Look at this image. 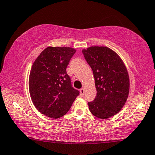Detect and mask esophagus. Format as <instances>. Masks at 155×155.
<instances>
[{
  "mask_svg": "<svg viewBox=\"0 0 155 155\" xmlns=\"http://www.w3.org/2000/svg\"><path fill=\"white\" fill-rule=\"evenodd\" d=\"M84 94H85V89H84L83 88H81L80 89V95H81V96H83Z\"/></svg>",
  "mask_w": 155,
  "mask_h": 155,
  "instance_id": "34e87169",
  "label": "esophagus"
}]
</instances>
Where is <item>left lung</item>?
Returning <instances> with one entry per match:
<instances>
[{"instance_id":"obj_1","label":"left lung","mask_w":155,"mask_h":155,"mask_svg":"<svg viewBox=\"0 0 155 155\" xmlns=\"http://www.w3.org/2000/svg\"><path fill=\"white\" fill-rule=\"evenodd\" d=\"M95 78L97 95L88 102L90 112L102 119L114 116L125 105L129 91V78L124 63L117 53L106 47L83 49Z\"/></svg>"}]
</instances>
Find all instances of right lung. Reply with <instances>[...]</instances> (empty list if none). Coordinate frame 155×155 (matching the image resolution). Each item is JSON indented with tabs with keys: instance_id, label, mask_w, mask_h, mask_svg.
<instances>
[{
	"instance_id": "1",
	"label": "right lung",
	"mask_w": 155,
	"mask_h": 155,
	"mask_svg": "<svg viewBox=\"0 0 155 155\" xmlns=\"http://www.w3.org/2000/svg\"><path fill=\"white\" fill-rule=\"evenodd\" d=\"M76 49L48 47L33 63L29 77V91L36 108L57 119L66 114L79 91L73 88L66 68Z\"/></svg>"
}]
</instances>
